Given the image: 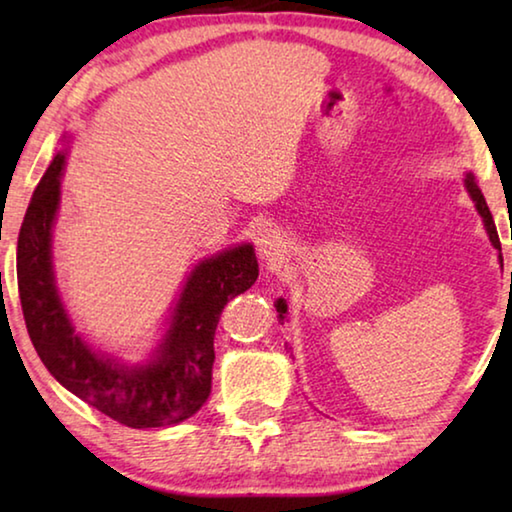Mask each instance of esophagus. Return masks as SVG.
Returning a JSON list of instances; mask_svg holds the SVG:
<instances>
[{
	"mask_svg": "<svg viewBox=\"0 0 512 512\" xmlns=\"http://www.w3.org/2000/svg\"><path fill=\"white\" fill-rule=\"evenodd\" d=\"M257 250L259 257L268 264V268H277L284 264V259L289 255V241L277 230H266L264 235L257 239Z\"/></svg>",
	"mask_w": 512,
	"mask_h": 512,
	"instance_id": "1",
	"label": "esophagus"
}]
</instances>
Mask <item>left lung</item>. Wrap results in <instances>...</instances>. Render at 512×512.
<instances>
[{"label": "left lung", "mask_w": 512, "mask_h": 512, "mask_svg": "<svg viewBox=\"0 0 512 512\" xmlns=\"http://www.w3.org/2000/svg\"><path fill=\"white\" fill-rule=\"evenodd\" d=\"M465 185H467V192H470V196H472V201L476 203V210H479V214L483 216L485 230H488L492 246L501 250L499 235H497V228H495V221H492V214H490V210H488V203H485V198H483V194H481V189L476 187V183H474V178H472V176H467V178H465ZM275 307H277V318H280L282 323H284V318H287V316H284V314H287V302H284V300L280 298V300L275 302Z\"/></svg>", "instance_id": "left-lung-1"}]
</instances>
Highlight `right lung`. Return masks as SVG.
I'll return each instance as SVG.
<instances>
[{
  "label": "right lung",
  "instance_id": "1",
  "mask_svg": "<svg viewBox=\"0 0 512 512\" xmlns=\"http://www.w3.org/2000/svg\"><path fill=\"white\" fill-rule=\"evenodd\" d=\"M63 164L65 155L58 153L33 192L17 237V289L33 348L67 391L119 424L151 429L192 418L212 391L221 311L259 275L253 246L230 248L194 268L153 361L126 368L101 359L74 332L51 271Z\"/></svg>",
  "mask_w": 512,
  "mask_h": 512
}]
</instances>
